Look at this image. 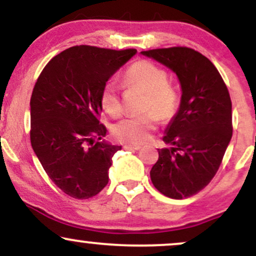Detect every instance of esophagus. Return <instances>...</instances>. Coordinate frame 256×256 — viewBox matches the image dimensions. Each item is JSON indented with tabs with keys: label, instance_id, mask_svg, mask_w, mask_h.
<instances>
[{
	"label": "esophagus",
	"instance_id": "34e87169",
	"mask_svg": "<svg viewBox=\"0 0 256 256\" xmlns=\"http://www.w3.org/2000/svg\"><path fill=\"white\" fill-rule=\"evenodd\" d=\"M140 148H142V146H131V144L124 146V149H126V150H140Z\"/></svg>",
	"mask_w": 256,
	"mask_h": 256
}]
</instances>
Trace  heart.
<instances>
[{
  "mask_svg": "<svg viewBox=\"0 0 256 256\" xmlns=\"http://www.w3.org/2000/svg\"><path fill=\"white\" fill-rule=\"evenodd\" d=\"M124 83L128 88H137L144 91L146 98L143 110L149 113L143 116H128L116 122L112 128V134L119 142L128 144H143L152 136L158 126V116L168 119L177 110V94L168 85V76L165 70L150 61H138L128 70ZM100 104L110 116H119L122 107L120 102L119 88L114 80H110L102 88Z\"/></svg>",
  "mask_w": 256,
  "mask_h": 256,
  "instance_id": "1",
  "label": "heart"
}]
</instances>
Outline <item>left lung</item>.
<instances>
[{
	"mask_svg": "<svg viewBox=\"0 0 256 256\" xmlns=\"http://www.w3.org/2000/svg\"><path fill=\"white\" fill-rule=\"evenodd\" d=\"M176 73L182 98L167 125L158 160L150 171L154 186L170 198L196 195L218 171L232 137L228 90L207 58L185 46L142 52Z\"/></svg>",
	"mask_w": 256,
	"mask_h": 256,
	"instance_id": "1",
	"label": "left lung"
}]
</instances>
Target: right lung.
Returning a JSON list of instances; mask_svg holds the SVG:
<instances>
[{
	"label": "right lung",
	"mask_w": 256,
	"mask_h": 256,
	"mask_svg": "<svg viewBox=\"0 0 256 256\" xmlns=\"http://www.w3.org/2000/svg\"><path fill=\"white\" fill-rule=\"evenodd\" d=\"M136 52L72 46L52 58L37 79L30 101L32 149L49 178L71 198H90L108 183L112 158L122 146L104 140L100 96Z\"/></svg>",
	"instance_id": "obj_1"
}]
</instances>
